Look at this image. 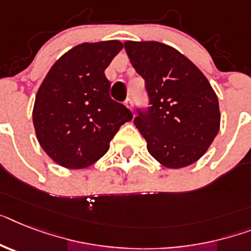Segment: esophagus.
<instances>
[{
	"label": "esophagus",
	"instance_id": "34e87169",
	"mask_svg": "<svg viewBox=\"0 0 251 251\" xmlns=\"http://www.w3.org/2000/svg\"><path fill=\"white\" fill-rule=\"evenodd\" d=\"M124 105L129 109L130 111H132V109H133V101H132V99L130 97H128L127 100H126V102H124Z\"/></svg>",
	"mask_w": 251,
	"mask_h": 251
}]
</instances>
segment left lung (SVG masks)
<instances>
[{
    "label": "left lung",
    "mask_w": 251,
    "mask_h": 251,
    "mask_svg": "<svg viewBox=\"0 0 251 251\" xmlns=\"http://www.w3.org/2000/svg\"><path fill=\"white\" fill-rule=\"evenodd\" d=\"M124 49L146 82L151 106L134 124L150 155L169 169L194 164L221 127L217 93L191 60L156 41H126Z\"/></svg>",
    "instance_id": "left-lung-1"
}]
</instances>
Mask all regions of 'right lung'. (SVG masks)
I'll list each match as a JSON object with an SVG mask.
<instances>
[{
	"label": "right lung",
	"instance_id": "obj_1",
	"mask_svg": "<svg viewBox=\"0 0 251 251\" xmlns=\"http://www.w3.org/2000/svg\"><path fill=\"white\" fill-rule=\"evenodd\" d=\"M122 49L118 39L80 43L56 60L39 86L33 126L41 148L61 167L83 169L96 163L132 119L127 107L110 99L105 76Z\"/></svg>",
	"mask_w": 251,
	"mask_h": 251
}]
</instances>
